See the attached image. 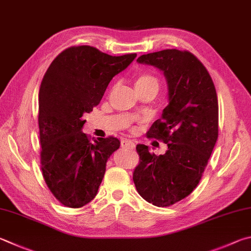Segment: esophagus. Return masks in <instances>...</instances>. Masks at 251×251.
Masks as SVG:
<instances>
[{
	"label": "esophagus",
	"instance_id": "esophagus-1",
	"mask_svg": "<svg viewBox=\"0 0 251 251\" xmlns=\"http://www.w3.org/2000/svg\"><path fill=\"white\" fill-rule=\"evenodd\" d=\"M121 146H122V148L133 149L135 147V144L131 140H129V139H123L122 143H121Z\"/></svg>",
	"mask_w": 251,
	"mask_h": 251
}]
</instances>
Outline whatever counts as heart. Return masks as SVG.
<instances>
[{
  "label": "heart",
  "instance_id": "obj_1",
  "mask_svg": "<svg viewBox=\"0 0 251 251\" xmlns=\"http://www.w3.org/2000/svg\"><path fill=\"white\" fill-rule=\"evenodd\" d=\"M135 89L136 91L138 90H146V89H154L159 90V81L153 76L152 75L149 74H141L137 78L135 79Z\"/></svg>",
  "mask_w": 251,
  "mask_h": 251
}]
</instances>
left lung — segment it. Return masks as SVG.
I'll return each instance as SVG.
<instances>
[{"label": "left lung", "instance_id": "8db88e82", "mask_svg": "<svg viewBox=\"0 0 251 251\" xmlns=\"http://www.w3.org/2000/svg\"><path fill=\"white\" fill-rule=\"evenodd\" d=\"M138 63L163 72L168 105L148 130L161 139L166 153L137 145L140 162L133 180L140 197L159 207L170 206L197 188L218 137V102L206 68L189 51L166 49L143 54Z\"/></svg>", "mask_w": 251, "mask_h": 251}]
</instances>
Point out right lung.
I'll return each mask as SVG.
<instances>
[{"label": "right lung", "mask_w": 251, "mask_h": 251, "mask_svg": "<svg viewBox=\"0 0 251 251\" xmlns=\"http://www.w3.org/2000/svg\"><path fill=\"white\" fill-rule=\"evenodd\" d=\"M136 53L110 56L90 46L70 47L54 58L39 89L38 125L44 179L59 202L78 208L92 201L117 138L90 140L83 115L93 111L108 83Z\"/></svg>", "instance_id": "obj_1"}]
</instances>
